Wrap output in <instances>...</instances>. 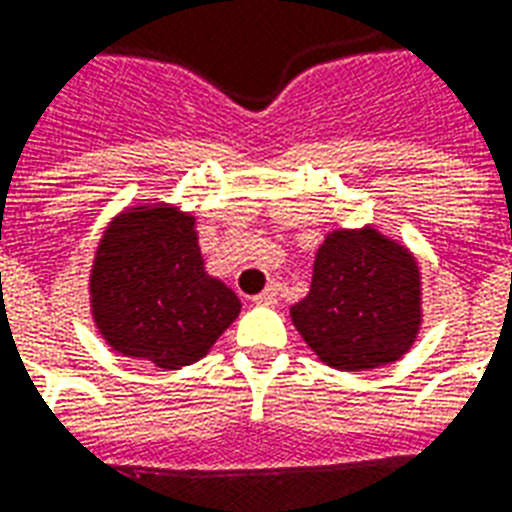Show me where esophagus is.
<instances>
[{
    "instance_id": "1",
    "label": "esophagus",
    "mask_w": 512,
    "mask_h": 512,
    "mask_svg": "<svg viewBox=\"0 0 512 512\" xmlns=\"http://www.w3.org/2000/svg\"><path fill=\"white\" fill-rule=\"evenodd\" d=\"M276 300H279V292H276V287H268V290H263L260 295H255L257 306H276Z\"/></svg>"
}]
</instances>
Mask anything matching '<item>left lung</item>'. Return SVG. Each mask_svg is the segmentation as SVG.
Here are the masks:
<instances>
[{
	"label": "left lung",
	"mask_w": 512,
	"mask_h": 512,
	"mask_svg": "<svg viewBox=\"0 0 512 512\" xmlns=\"http://www.w3.org/2000/svg\"><path fill=\"white\" fill-rule=\"evenodd\" d=\"M290 314L330 368L368 370L400 360L421 322L416 260L376 230H333L314 260L311 290Z\"/></svg>",
	"instance_id": "left-lung-1"
}]
</instances>
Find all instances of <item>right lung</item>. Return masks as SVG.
<instances>
[{
  "label": "right lung",
  "instance_id": "obj_1",
  "mask_svg": "<svg viewBox=\"0 0 512 512\" xmlns=\"http://www.w3.org/2000/svg\"><path fill=\"white\" fill-rule=\"evenodd\" d=\"M195 220L169 206L120 214L91 273L93 319L115 351L155 368L193 365L239 317L236 292L204 271Z\"/></svg>",
  "mask_w": 512,
  "mask_h": 512
}]
</instances>
